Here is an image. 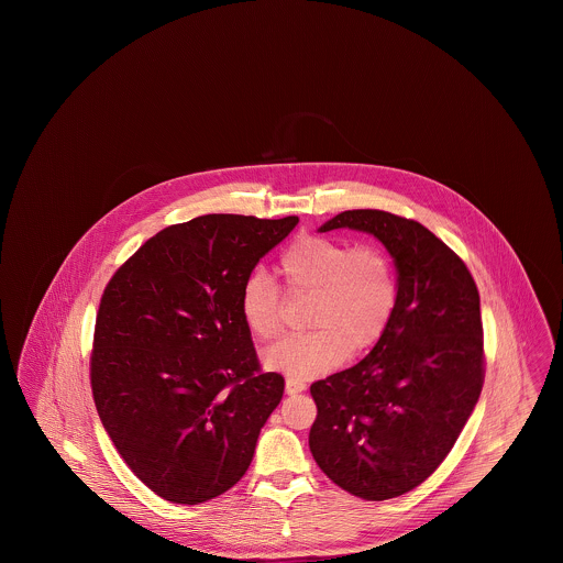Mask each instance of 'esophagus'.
I'll list each match as a JSON object with an SVG mask.
<instances>
[{"mask_svg": "<svg viewBox=\"0 0 563 563\" xmlns=\"http://www.w3.org/2000/svg\"><path fill=\"white\" fill-rule=\"evenodd\" d=\"M306 390V384L303 382H295V379H287L285 382V393L287 395H299Z\"/></svg>", "mask_w": 563, "mask_h": 563, "instance_id": "1", "label": "esophagus"}]
</instances>
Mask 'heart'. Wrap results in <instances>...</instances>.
Segmentation results:
<instances>
[{"label":"heart","mask_w":563,"mask_h":563,"mask_svg":"<svg viewBox=\"0 0 563 563\" xmlns=\"http://www.w3.org/2000/svg\"><path fill=\"white\" fill-rule=\"evenodd\" d=\"M278 274L289 294H314L312 333L289 335L264 350L268 372L295 382L338 369L350 352L375 346L397 310V276L386 253L372 244L301 236L280 255ZM239 310L255 340H272L283 327V301L264 272L242 283Z\"/></svg>","instance_id":"b5f03b06"}]
</instances>
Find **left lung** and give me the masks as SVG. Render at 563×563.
I'll return each instance as SVG.
<instances>
[{
	"mask_svg": "<svg viewBox=\"0 0 563 563\" xmlns=\"http://www.w3.org/2000/svg\"><path fill=\"white\" fill-rule=\"evenodd\" d=\"M340 228L386 246L399 297L374 350L310 386L319 416L308 441L335 485L363 500H388L429 479L479 401V291L464 262L418 221L356 209L319 232Z\"/></svg>",
	"mask_w": 563,
	"mask_h": 563,
	"instance_id": "obj_1",
	"label": "left lung"
}]
</instances>
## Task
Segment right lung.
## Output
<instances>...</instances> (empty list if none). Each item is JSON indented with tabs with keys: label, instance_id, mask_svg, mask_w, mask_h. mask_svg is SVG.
<instances>
[{
	"label": "right lung",
	"instance_id": "obj_1",
	"mask_svg": "<svg viewBox=\"0 0 563 563\" xmlns=\"http://www.w3.org/2000/svg\"><path fill=\"white\" fill-rule=\"evenodd\" d=\"M297 217L205 214L164 228L101 297L90 384L118 454L161 498L200 505L246 473L285 379L262 374L242 283Z\"/></svg>",
	"mask_w": 563,
	"mask_h": 563
}]
</instances>
